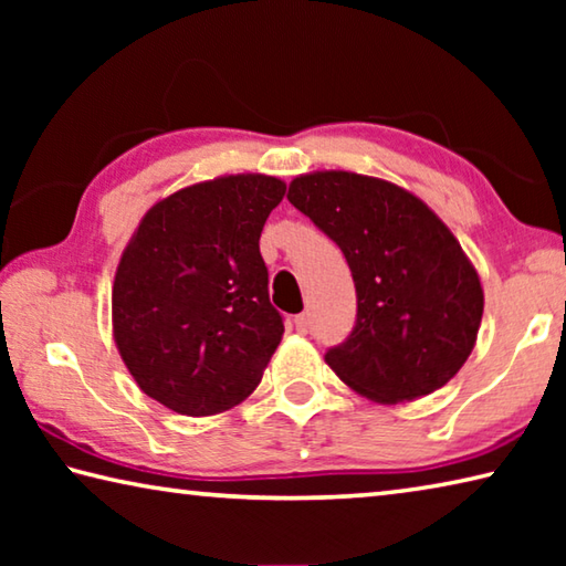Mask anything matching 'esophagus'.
<instances>
[{
    "mask_svg": "<svg viewBox=\"0 0 566 566\" xmlns=\"http://www.w3.org/2000/svg\"><path fill=\"white\" fill-rule=\"evenodd\" d=\"M294 327L300 334H306V329H310V317L306 314H300V317H294Z\"/></svg>",
    "mask_w": 566,
    "mask_h": 566,
    "instance_id": "1",
    "label": "esophagus"
}]
</instances>
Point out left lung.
<instances>
[{
	"label": "left lung",
	"instance_id": "8db88e82",
	"mask_svg": "<svg viewBox=\"0 0 566 566\" xmlns=\"http://www.w3.org/2000/svg\"><path fill=\"white\" fill-rule=\"evenodd\" d=\"M286 199L339 244L357 286V324L324 354L344 385L377 405L415 401L464 367L484 290L442 219L395 181L306 171Z\"/></svg>",
	"mask_w": 566,
	"mask_h": 566
}]
</instances>
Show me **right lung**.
I'll list each match as a JSON object with an SVG mask.
<instances>
[{"label":"right lung","instance_id":"add662e5","mask_svg":"<svg viewBox=\"0 0 566 566\" xmlns=\"http://www.w3.org/2000/svg\"><path fill=\"white\" fill-rule=\"evenodd\" d=\"M286 185L266 175L197 181L147 209L112 284V334L147 397L187 417L244 401L280 347L260 254Z\"/></svg>","mask_w":566,"mask_h":566}]
</instances>
